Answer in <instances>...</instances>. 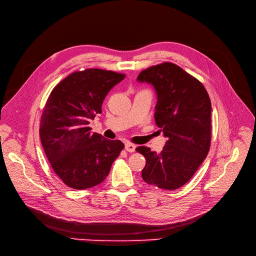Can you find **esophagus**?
<instances>
[{
    "label": "esophagus",
    "mask_w": 256,
    "mask_h": 256,
    "mask_svg": "<svg viewBox=\"0 0 256 256\" xmlns=\"http://www.w3.org/2000/svg\"><path fill=\"white\" fill-rule=\"evenodd\" d=\"M136 144H133L131 142H125V149H126V151L132 153V152L136 151Z\"/></svg>",
    "instance_id": "esophagus-1"
}]
</instances>
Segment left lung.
Returning <instances> with one entry per match:
<instances>
[{"mask_svg":"<svg viewBox=\"0 0 256 256\" xmlns=\"http://www.w3.org/2000/svg\"><path fill=\"white\" fill-rule=\"evenodd\" d=\"M140 82L152 84L154 118L168 138L160 153L140 146L146 158V184L173 190L184 186L208 156L212 140V103L203 84L172 62L140 72Z\"/></svg>","mask_w":256,"mask_h":256,"instance_id":"8db88e82","label":"left lung"}]
</instances>
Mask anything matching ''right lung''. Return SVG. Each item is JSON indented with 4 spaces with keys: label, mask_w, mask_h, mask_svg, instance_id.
<instances>
[{
    "label": "right lung",
    "mask_w": 256,
    "mask_h": 256,
    "mask_svg": "<svg viewBox=\"0 0 256 256\" xmlns=\"http://www.w3.org/2000/svg\"><path fill=\"white\" fill-rule=\"evenodd\" d=\"M124 78L100 68L74 72L48 96L40 118V140L54 172L72 188L100 184L124 149L120 140L104 138L88 126L102 112L109 90Z\"/></svg>",
    "instance_id": "add662e5"
}]
</instances>
